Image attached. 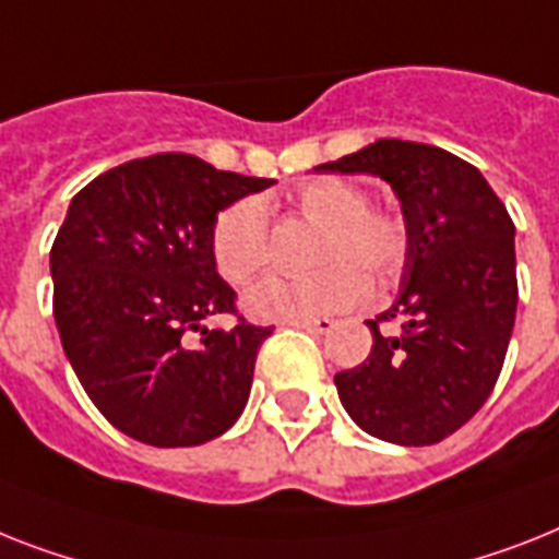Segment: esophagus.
Segmentation results:
<instances>
[{
    "label": "esophagus",
    "instance_id": "obj_1",
    "mask_svg": "<svg viewBox=\"0 0 559 559\" xmlns=\"http://www.w3.org/2000/svg\"><path fill=\"white\" fill-rule=\"evenodd\" d=\"M290 325L313 331V334H329V331L334 329V320H331V317H311V320H297V322H290Z\"/></svg>",
    "mask_w": 559,
    "mask_h": 559
}]
</instances>
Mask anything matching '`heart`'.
<instances>
[{"mask_svg": "<svg viewBox=\"0 0 559 559\" xmlns=\"http://www.w3.org/2000/svg\"><path fill=\"white\" fill-rule=\"evenodd\" d=\"M294 205L322 225L311 276H262L242 297L248 317L262 322H297L357 306L368 294V276L394 274L405 260V225L385 207L368 205V193L345 179H313L299 188ZM216 271L239 285L269 262V214L260 200H239L216 216L211 230Z\"/></svg>", "mask_w": 559, "mask_h": 559, "instance_id": "heart-1", "label": "heart"}]
</instances>
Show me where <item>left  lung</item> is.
I'll use <instances>...</instances> for the list:
<instances>
[{"instance_id":"obj_1","label":"left lung","mask_w":559,"mask_h":559,"mask_svg":"<svg viewBox=\"0 0 559 559\" xmlns=\"http://www.w3.org/2000/svg\"><path fill=\"white\" fill-rule=\"evenodd\" d=\"M317 170L385 179L408 237L394 306L368 320L371 354L334 377L340 403L377 440L435 445L483 408L502 371L518 313L514 223L474 165L423 142L377 140Z\"/></svg>"}]
</instances>
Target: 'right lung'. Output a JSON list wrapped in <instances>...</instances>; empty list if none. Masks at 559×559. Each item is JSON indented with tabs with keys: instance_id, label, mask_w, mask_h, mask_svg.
Masks as SVG:
<instances>
[{
	"instance_id": "add662e5",
	"label": "right lung",
	"mask_w": 559,
	"mask_h": 559,
	"mask_svg": "<svg viewBox=\"0 0 559 559\" xmlns=\"http://www.w3.org/2000/svg\"><path fill=\"white\" fill-rule=\"evenodd\" d=\"M274 179L216 170L191 154H154L87 182L50 248L53 320L64 357L110 426L156 449L225 435L251 394L271 329L237 313L216 274V214ZM201 343L190 345V334Z\"/></svg>"
}]
</instances>
